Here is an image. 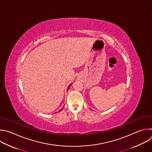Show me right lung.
Here are the masks:
<instances>
[{"instance_id":"add662e5","label":"right lung","mask_w":152,"mask_h":152,"mask_svg":"<svg viewBox=\"0 0 152 152\" xmlns=\"http://www.w3.org/2000/svg\"><path fill=\"white\" fill-rule=\"evenodd\" d=\"M70 85H71V84H70V85H69V87H68V88H67V89H69V87H70ZM61 110H62V109H61V110H60V111H59V112H60V111H61Z\"/></svg>"}]
</instances>
